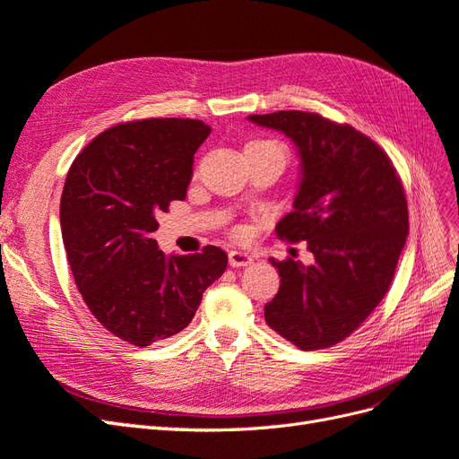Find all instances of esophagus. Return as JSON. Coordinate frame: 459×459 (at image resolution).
I'll return each instance as SVG.
<instances>
[{"label":"esophagus","mask_w":459,"mask_h":459,"mask_svg":"<svg viewBox=\"0 0 459 459\" xmlns=\"http://www.w3.org/2000/svg\"><path fill=\"white\" fill-rule=\"evenodd\" d=\"M228 258H230V266H231V268H241V266H248V264L253 262V256H251V255L241 253V251H230Z\"/></svg>","instance_id":"1"}]
</instances>
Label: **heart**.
Returning a JSON list of instances; mask_svg holds the SVG:
<instances>
[{
  "instance_id": "obj_1",
  "label": "heart",
  "mask_w": 459,
  "mask_h": 459,
  "mask_svg": "<svg viewBox=\"0 0 459 459\" xmlns=\"http://www.w3.org/2000/svg\"><path fill=\"white\" fill-rule=\"evenodd\" d=\"M247 149H281V147L277 145V143H273V142H251V143H247L245 151H247ZM281 151H283V149H281ZM235 235H243V228L235 230Z\"/></svg>"
}]
</instances>
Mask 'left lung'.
Here are the masks:
<instances>
[{
  "label": "left lung",
  "mask_w": 459,
  "mask_h": 459,
  "mask_svg": "<svg viewBox=\"0 0 459 459\" xmlns=\"http://www.w3.org/2000/svg\"><path fill=\"white\" fill-rule=\"evenodd\" d=\"M295 142L302 179L277 238L307 241L312 266L285 258L266 324L302 351L351 337L391 289L408 235L404 186L386 152L351 124L307 110L251 115Z\"/></svg>",
  "instance_id": "left-lung-1"
}]
</instances>
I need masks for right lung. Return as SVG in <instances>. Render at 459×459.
<instances>
[{
    "instance_id": "add662e5",
    "label": "right lung",
    "mask_w": 459,
    "mask_h": 459,
    "mask_svg": "<svg viewBox=\"0 0 459 459\" xmlns=\"http://www.w3.org/2000/svg\"><path fill=\"white\" fill-rule=\"evenodd\" d=\"M211 134L195 118H143L105 130L74 159L61 231L76 287L107 331L149 346L186 329L228 266L220 247L164 255L157 218L184 201L193 157Z\"/></svg>"
}]
</instances>
